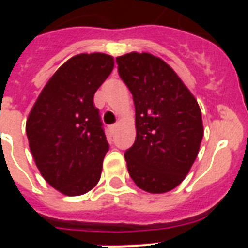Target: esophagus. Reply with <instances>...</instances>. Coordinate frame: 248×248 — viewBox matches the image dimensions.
Wrapping results in <instances>:
<instances>
[{"label":"esophagus","mask_w":248,"mask_h":248,"mask_svg":"<svg viewBox=\"0 0 248 248\" xmlns=\"http://www.w3.org/2000/svg\"><path fill=\"white\" fill-rule=\"evenodd\" d=\"M117 124H111V125H109V130H110L111 134H114L115 133V130H117Z\"/></svg>","instance_id":"34e87169"}]
</instances>
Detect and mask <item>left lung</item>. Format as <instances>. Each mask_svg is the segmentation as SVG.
<instances>
[{"label":"left lung","instance_id":"1","mask_svg":"<svg viewBox=\"0 0 248 248\" xmlns=\"http://www.w3.org/2000/svg\"><path fill=\"white\" fill-rule=\"evenodd\" d=\"M118 72L133 94L135 143L124 157L138 187L164 194L189 174L203 137L198 100L175 71L150 53L117 57Z\"/></svg>","mask_w":248,"mask_h":248}]
</instances>
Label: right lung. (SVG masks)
<instances>
[{"label": "right lung", "instance_id": "obj_1", "mask_svg": "<svg viewBox=\"0 0 248 248\" xmlns=\"http://www.w3.org/2000/svg\"><path fill=\"white\" fill-rule=\"evenodd\" d=\"M113 68L109 54L72 57L50 77L30 111L26 133L34 163L63 195L85 194L100 179L109 144L93 97Z\"/></svg>", "mask_w": 248, "mask_h": 248}]
</instances>
